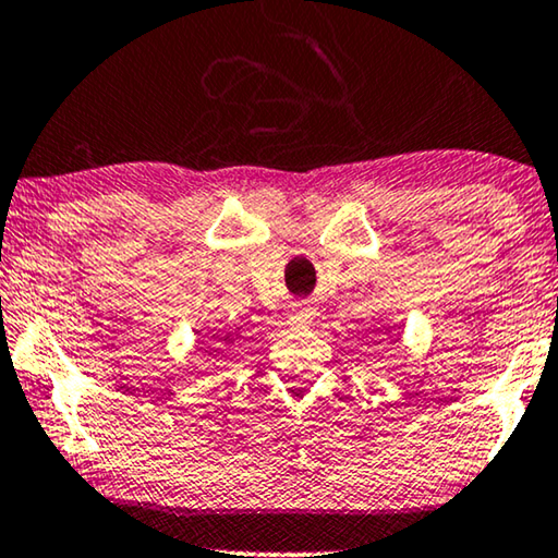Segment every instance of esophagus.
Wrapping results in <instances>:
<instances>
[{"mask_svg": "<svg viewBox=\"0 0 558 558\" xmlns=\"http://www.w3.org/2000/svg\"><path fill=\"white\" fill-rule=\"evenodd\" d=\"M310 323V312H304V310H296V312H292V315H289V325H296V327H304Z\"/></svg>", "mask_w": 558, "mask_h": 558, "instance_id": "obj_1", "label": "esophagus"}]
</instances>
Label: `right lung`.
<instances>
[{"instance_id": "obj_1", "label": "right lung", "mask_w": 558, "mask_h": 558, "mask_svg": "<svg viewBox=\"0 0 558 558\" xmlns=\"http://www.w3.org/2000/svg\"><path fill=\"white\" fill-rule=\"evenodd\" d=\"M226 342H228V335H226V338H216V340H210V342H208V350H210V353H213V350H223ZM208 350H205V353H208Z\"/></svg>"}]
</instances>
